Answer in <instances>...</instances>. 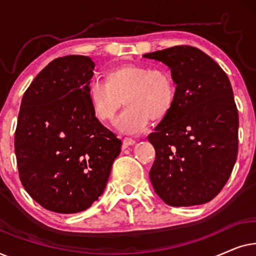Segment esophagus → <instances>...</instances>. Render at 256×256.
<instances>
[{"instance_id":"1","label":"esophagus","mask_w":256,"mask_h":256,"mask_svg":"<svg viewBox=\"0 0 256 256\" xmlns=\"http://www.w3.org/2000/svg\"><path fill=\"white\" fill-rule=\"evenodd\" d=\"M122 142H124V146H134L135 143H136V141L135 140H132V138H124V140H122Z\"/></svg>"}]
</instances>
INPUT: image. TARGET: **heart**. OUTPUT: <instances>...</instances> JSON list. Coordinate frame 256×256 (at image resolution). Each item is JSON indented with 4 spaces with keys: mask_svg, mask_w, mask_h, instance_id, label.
Instances as JSON below:
<instances>
[{
    "mask_svg": "<svg viewBox=\"0 0 256 256\" xmlns=\"http://www.w3.org/2000/svg\"><path fill=\"white\" fill-rule=\"evenodd\" d=\"M90 102L96 116L112 121L124 104L115 126L124 134L144 130L150 120L169 116L177 99V86L170 71L141 64H127L107 72L106 82L92 80L87 86Z\"/></svg>",
    "mask_w": 256,
    "mask_h": 256,
    "instance_id": "b5f03b06",
    "label": "heart"
}]
</instances>
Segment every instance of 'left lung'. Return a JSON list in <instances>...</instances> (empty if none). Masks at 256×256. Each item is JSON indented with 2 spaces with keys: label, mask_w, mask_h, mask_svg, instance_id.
I'll return each instance as SVG.
<instances>
[{
  "label": "left lung",
  "mask_w": 256,
  "mask_h": 256,
  "mask_svg": "<svg viewBox=\"0 0 256 256\" xmlns=\"http://www.w3.org/2000/svg\"><path fill=\"white\" fill-rule=\"evenodd\" d=\"M143 57L166 64L177 86L172 112L148 136L156 152L154 190L170 206L205 204L225 186L238 156L239 116L228 76L188 45Z\"/></svg>",
  "instance_id": "1"
}]
</instances>
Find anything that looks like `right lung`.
Instances as JSON below:
<instances>
[{"label":"right lung","mask_w":256,"mask_h":256,"mask_svg":"<svg viewBox=\"0 0 256 256\" xmlns=\"http://www.w3.org/2000/svg\"><path fill=\"white\" fill-rule=\"evenodd\" d=\"M94 64L65 56L38 73L24 93L15 132L20 180L48 211L78 213L106 188L122 142L98 120L87 86Z\"/></svg>","instance_id":"1"}]
</instances>
